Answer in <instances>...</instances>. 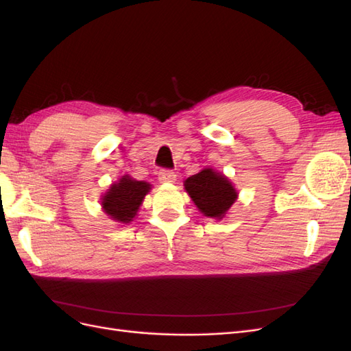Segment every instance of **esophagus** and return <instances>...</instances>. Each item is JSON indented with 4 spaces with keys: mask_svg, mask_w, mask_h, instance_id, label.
Returning <instances> with one entry per match:
<instances>
[{
    "mask_svg": "<svg viewBox=\"0 0 351 351\" xmlns=\"http://www.w3.org/2000/svg\"><path fill=\"white\" fill-rule=\"evenodd\" d=\"M158 180L161 183H174L177 180V176L171 169H161L158 174Z\"/></svg>",
    "mask_w": 351,
    "mask_h": 351,
    "instance_id": "1",
    "label": "esophagus"
}]
</instances>
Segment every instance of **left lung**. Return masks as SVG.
<instances>
[{
	"instance_id": "8db88e82",
	"label": "left lung",
	"mask_w": 351,
	"mask_h": 351,
	"mask_svg": "<svg viewBox=\"0 0 351 351\" xmlns=\"http://www.w3.org/2000/svg\"><path fill=\"white\" fill-rule=\"evenodd\" d=\"M184 189L202 214L215 219L224 218L237 200V192L230 180L212 168H204L189 177Z\"/></svg>"
}]
</instances>
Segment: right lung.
Instances as JSON below:
<instances>
[{
    "instance_id": "right-lung-1",
    "label": "right lung",
    "mask_w": 351,
    "mask_h": 351,
    "mask_svg": "<svg viewBox=\"0 0 351 351\" xmlns=\"http://www.w3.org/2000/svg\"><path fill=\"white\" fill-rule=\"evenodd\" d=\"M149 190V183L137 182L130 176H123L119 182L111 184L108 192L104 195L101 205L111 219L121 224H129L136 217Z\"/></svg>"
}]
</instances>
